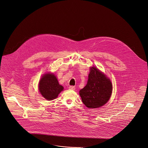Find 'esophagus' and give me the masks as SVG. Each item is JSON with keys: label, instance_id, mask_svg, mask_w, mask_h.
<instances>
[{"label": "esophagus", "instance_id": "34e87169", "mask_svg": "<svg viewBox=\"0 0 148 148\" xmlns=\"http://www.w3.org/2000/svg\"><path fill=\"white\" fill-rule=\"evenodd\" d=\"M69 88L70 89V90H74L75 89V87H74V86H70Z\"/></svg>", "mask_w": 148, "mask_h": 148}]
</instances>
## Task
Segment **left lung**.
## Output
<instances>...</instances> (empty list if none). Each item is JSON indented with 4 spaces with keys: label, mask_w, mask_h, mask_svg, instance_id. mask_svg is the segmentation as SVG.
Instances as JSON below:
<instances>
[{
    "label": "left lung",
    "mask_w": 148,
    "mask_h": 148,
    "mask_svg": "<svg viewBox=\"0 0 148 148\" xmlns=\"http://www.w3.org/2000/svg\"><path fill=\"white\" fill-rule=\"evenodd\" d=\"M110 80L95 67L90 68L86 85L79 91L84 104L88 108H97L105 105L112 92Z\"/></svg>",
    "instance_id": "left-lung-1"
}]
</instances>
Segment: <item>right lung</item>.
<instances>
[{
  "mask_svg": "<svg viewBox=\"0 0 148 148\" xmlns=\"http://www.w3.org/2000/svg\"><path fill=\"white\" fill-rule=\"evenodd\" d=\"M63 89V87L59 85L56 77L50 73L45 74L39 84L40 94L49 101L56 99Z\"/></svg>",
  "mask_w": 148,
  "mask_h": 148,
  "instance_id": "add662e5",
  "label": "right lung"
}]
</instances>
